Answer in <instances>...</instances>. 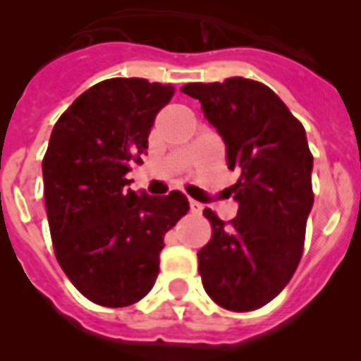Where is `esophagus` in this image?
Masks as SVG:
<instances>
[{
    "instance_id": "1",
    "label": "esophagus",
    "mask_w": 361,
    "mask_h": 361,
    "mask_svg": "<svg viewBox=\"0 0 361 361\" xmlns=\"http://www.w3.org/2000/svg\"><path fill=\"white\" fill-rule=\"evenodd\" d=\"M189 206H191V212H192V214H202V204H200V202H197V200H192V198H191V200H189Z\"/></svg>"
}]
</instances>
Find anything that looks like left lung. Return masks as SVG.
<instances>
[{"label": "left lung", "mask_w": 361, "mask_h": 361, "mask_svg": "<svg viewBox=\"0 0 361 361\" xmlns=\"http://www.w3.org/2000/svg\"><path fill=\"white\" fill-rule=\"evenodd\" d=\"M204 118L226 146L238 215L225 225L204 209L214 234L198 251L204 290L228 311H252L271 302L296 271L313 208V155L303 125L260 82L232 76L187 84Z\"/></svg>", "instance_id": "left-lung-1"}]
</instances>
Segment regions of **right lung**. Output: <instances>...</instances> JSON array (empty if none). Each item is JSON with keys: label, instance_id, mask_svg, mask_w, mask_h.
<instances>
[{"label": "right lung", "instance_id": "add662e5", "mask_svg": "<svg viewBox=\"0 0 361 361\" xmlns=\"http://www.w3.org/2000/svg\"><path fill=\"white\" fill-rule=\"evenodd\" d=\"M174 87L110 78L84 92L54 125L42 159L54 251L71 283L92 302L125 307L159 274L164 234L189 212L183 192L130 191V161L147 149L155 116Z\"/></svg>", "mask_w": 361, "mask_h": 361}]
</instances>
